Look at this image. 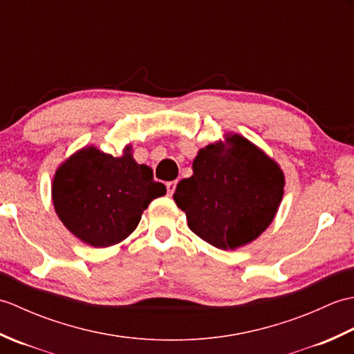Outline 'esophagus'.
<instances>
[{"label": "esophagus", "instance_id": "34e87169", "mask_svg": "<svg viewBox=\"0 0 354 354\" xmlns=\"http://www.w3.org/2000/svg\"><path fill=\"white\" fill-rule=\"evenodd\" d=\"M165 187H167V193L173 194V192H175V189H176V181H170L165 184Z\"/></svg>", "mask_w": 354, "mask_h": 354}]
</instances>
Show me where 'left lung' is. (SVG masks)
Listing matches in <instances>:
<instances>
[{"mask_svg": "<svg viewBox=\"0 0 354 354\" xmlns=\"http://www.w3.org/2000/svg\"><path fill=\"white\" fill-rule=\"evenodd\" d=\"M201 149L193 175L176 185V205L189 228L219 250H236L257 239L274 221L284 175L275 161L234 133Z\"/></svg>", "mask_w": 354, "mask_h": 354, "instance_id": "1", "label": "left lung"}]
</instances>
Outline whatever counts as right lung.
Returning a JSON list of instances; mask_svg holds the SVG:
<instances>
[{
	"mask_svg": "<svg viewBox=\"0 0 354 354\" xmlns=\"http://www.w3.org/2000/svg\"><path fill=\"white\" fill-rule=\"evenodd\" d=\"M53 204L74 236L95 248L120 243L133 232L153 199L164 196L146 164L135 162L131 146L120 158L85 147L70 156L53 178Z\"/></svg>",
	"mask_w": 354,
	"mask_h": 354,
	"instance_id": "1",
	"label": "right lung"
}]
</instances>
